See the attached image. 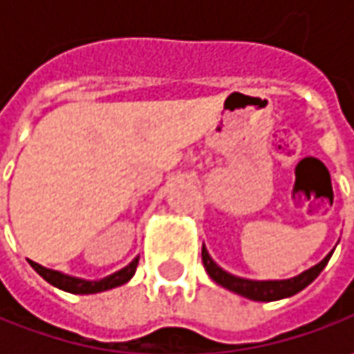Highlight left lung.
I'll return each instance as SVG.
<instances>
[{
	"label": "left lung",
	"mask_w": 354,
	"mask_h": 354,
	"mask_svg": "<svg viewBox=\"0 0 354 354\" xmlns=\"http://www.w3.org/2000/svg\"><path fill=\"white\" fill-rule=\"evenodd\" d=\"M331 254H333V252H331ZM331 254L325 256L319 264L309 268L307 272L295 276V278L274 279V281H254V279L236 278V276L228 274L223 268H218V266L212 262V258L209 256V252L205 250V246H203V264L207 268L209 276H211L218 286L226 288V290L238 293V295H244V297L254 299V301H276V299H283V297L295 295L297 292H301L304 288H307L313 279L319 276L321 270L327 266Z\"/></svg>",
	"instance_id": "left-lung-1"
}]
</instances>
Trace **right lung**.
Masks as SVG:
<instances>
[{
	"mask_svg": "<svg viewBox=\"0 0 354 354\" xmlns=\"http://www.w3.org/2000/svg\"><path fill=\"white\" fill-rule=\"evenodd\" d=\"M138 262L140 258H136L133 262L126 268H122L120 272L108 276V278L98 279V281H86V279L73 278V276H64L61 272H55V270H48V268H43L37 262H31V266L35 268V272L41 276L43 279H47L50 286L59 288L62 292L68 293H98L106 292V290H112V288H118L122 283H126L133 274H136V268H138Z\"/></svg>",
	"mask_w": 354,
	"mask_h": 354,
	"instance_id": "1",
	"label": "right lung"
}]
</instances>
